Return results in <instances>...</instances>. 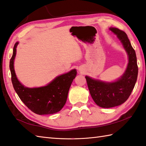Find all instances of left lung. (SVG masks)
<instances>
[{"mask_svg":"<svg viewBox=\"0 0 146 146\" xmlns=\"http://www.w3.org/2000/svg\"><path fill=\"white\" fill-rule=\"evenodd\" d=\"M109 29L122 43L127 54L129 63L122 76L114 82H107L85 76L93 100L102 108L114 107L124 103L134 88L138 75L135 51L126 33L115 27H110Z\"/></svg>","mask_w":146,"mask_h":146,"instance_id":"left-lung-1","label":"left lung"}]
</instances>
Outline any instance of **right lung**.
Masks as SVG:
<instances>
[{
  "label": "right lung",
  "instance_id": "add662e5",
  "mask_svg": "<svg viewBox=\"0 0 146 146\" xmlns=\"http://www.w3.org/2000/svg\"><path fill=\"white\" fill-rule=\"evenodd\" d=\"M18 44L19 42H17L14 44L9 68L12 85L19 97L36 114L49 115L60 111L66 104L70 86L76 76V70L73 69L56 76L46 86L37 88L26 87L19 81L14 70V61Z\"/></svg>",
  "mask_w": 146,
  "mask_h": 146
}]
</instances>
